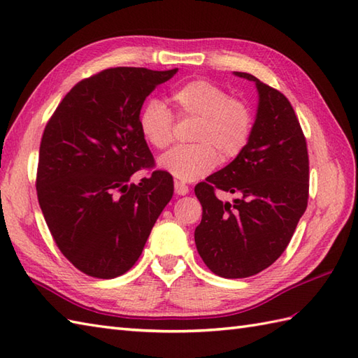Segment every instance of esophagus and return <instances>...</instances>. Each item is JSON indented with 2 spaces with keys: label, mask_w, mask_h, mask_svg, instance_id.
<instances>
[{
  "label": "esophagus",
  "mask_w": 358,
  "mask_h": 358,
  "mask_svg": "<svg viewBox=\"0 0 358 358\" xmlns=\"http://www.w3.org/2000/svg\"><path fill=\"white\" fill-rule=\"evenodd\" d=\"M173 187H175V194H177V195H186L189 192L187 185L181 183V181H175Z\"/></svg>",
  "instance_id": "34e87169"
}]
</instances>
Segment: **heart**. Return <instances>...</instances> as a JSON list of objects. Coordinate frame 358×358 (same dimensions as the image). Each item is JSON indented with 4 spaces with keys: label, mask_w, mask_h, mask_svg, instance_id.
I'll use <instances>...</instances> for the list:
<instances>
[{
    "label": "heart",
    "mask_w": 358,
    "mask_h": 358,
    "mask_svg": "<svg viewBox=\"0 0 358 358\" xmlns=\"http://www.w3.org/2000/svg\"><path fill=\"white\" fill-rule=\"evenodd\" d=\"M180 118H196L192 141L159 157L163 171L180 181H195L214 171L218 159L231 162L248 148L254 113L246 101L229 96L208 80H192L172 92ZM138 127L149 146L166 149L173 140L175 117L159 100H149L138 113Z\"/></svg>",
    "instance_id": "heart-1"
}]
</instances>
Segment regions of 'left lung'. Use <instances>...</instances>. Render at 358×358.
<instances>
[{
	"instance_id": "obj_1",
	"label": "left lung",
	"mask_w": 358,
	"mask_h": 358,
	"mask_svg": "<svg viewBox=\"0 0 358 358\" xmlns=\"http://www.w3.org/2000/svg\"><path fill=\"white\" fill-rule=\"evenodd\" d=\"M258 109L248 148L195 186L203 208L195 245L204 264L224 278H246L285 252L309 196V157L305 134L287 98L254 75ZM217 190L239 195L234 203Z\"/></svg>"
}]
</instances>
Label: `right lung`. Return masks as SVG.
Instances as JSON below:
<instances>
[{
	"label": "right lung",
	"instance_id": "1",
	"mask_svg": "<svg viewBox=\"0 0 358 358\" xmlns=\"http://www.w3.org/2000/svg\"><path fill=\"white\" fill-rule=\"evenodd\" d=\"M177 71L104 69L77 83L44 127L38 203L58 249L86 275L115 278L131 269L172 199V175L154 169L138 113ZM141 169L150 177L129 184Z\"/></svg>",
	"mask_w": 358,
	"mask_h": 358
}]
</instances>
